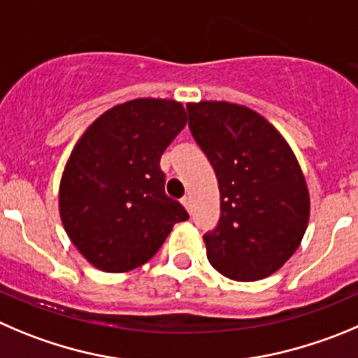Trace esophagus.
Listing matches in <instances>:
<instances>
[{
    "label": "esophagus",
    "mask_w": 358,
    "mask_h": 358,
    "mask_svg": "<svg viewBox=\"0 0 358 358\" xmlns=\"http://www.w3.org/2000/svg\"><path fill=\"white\" fill-rule=\"evenodd\" d=\"M182 205L185 206V208L189 210V212H192V198H190L189 194L183 196V198H182Z\"/></svg>",
    "instance_id": "esophagus-1"
}]
</instances>
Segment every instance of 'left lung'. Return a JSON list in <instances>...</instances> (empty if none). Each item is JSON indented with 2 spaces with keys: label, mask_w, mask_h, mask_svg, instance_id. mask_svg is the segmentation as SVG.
<instances>
[{
  "label": "left lung",
  "mask_w": 358,
  "mask_h": 358,
  "mask_svg": "<svg viewBox=\"0 0 358 358\" xmlns=\"http://www.w3.org/2000/svg\"><path fill=\"white\" fill-rule=\"evenodd\" d=\"M187 113L220 190L219 222L203 235L208 262L235 280L272 275L292 258L309 220V192L292 148L245 106L199 102Z\"/></svg>",
  "instance_id": "obj_1"
}]
</instances>
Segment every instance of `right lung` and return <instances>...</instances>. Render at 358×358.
Instances as JSON below:
<instances>
[{"instance_id":"add662e5","label":"right lung","mask_w":358,"mask_h":358,"mask_svg":"<svg viewBox=\"0 0 358 358\" xmlns=\"http://www.w3.org/2000/svg\"><path fill=\"white\" fill-rule=\"evenodd\" d=\"M187 123L175 100L136 99L103 113L73 146L59 185L72 243L103 272L152 259L187 210L164 190L160 157Z\"/></svg>"}]
</instances>
